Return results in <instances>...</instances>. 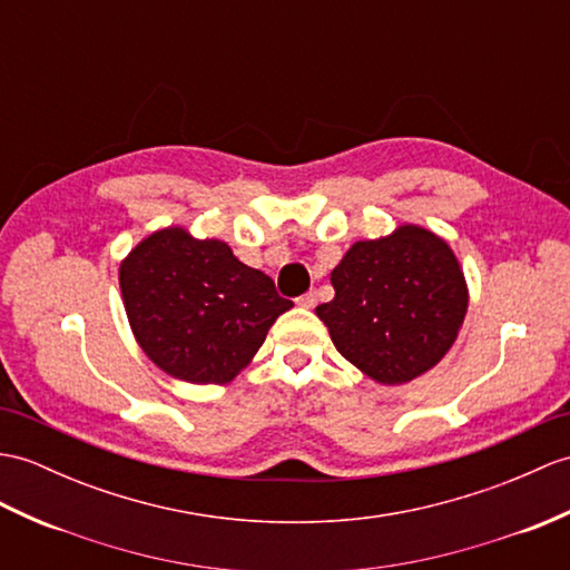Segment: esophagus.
<instances>
[{
    "label": "esophagus",
    "instance_id": "1",
    "mask_svg": "<svg viewBox=\"0 0 570 570\" xmlns=\"http://www.w3.org/2000/svg\"><path fill=\"white\" fill-rule=\"evenodd\" d=\"M315 303H317V294H315V291H308V294H303V296L298 298V306H303V308H315Z\"/></svg>",
    "mask_w": 570,
    "mask_h": 570
}]
</instances>
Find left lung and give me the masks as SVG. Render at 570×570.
<instances>
[{"label": "left lung", "instance_id": "obj_1", "mask_svg": "<svg viewBox=\"0 0 570 570\" xmlns=\"http://www.w3.org/2000/svg\"><path fill=\"white\" fill-rule=\"evenodd\" d=\"M330 282L335 298L315 308L317 317L337 352L383 386H401L440 364L469 308L454 249L413 223L354 243Z\"/></svg>", "mask_w": 570, "mask_h": 570}]
</instances>
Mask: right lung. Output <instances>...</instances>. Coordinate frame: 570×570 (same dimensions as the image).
I'll return each instance as SVG.
<instances>
[{
    "instance_id": "add662e5",
    "label": "right lung",
    "mask_w": 570,
    "mask_h": 570,
    "mask_svg": "<svg viewBox=\"0 0 570 570\" xmlns=\"http://www.w3.org/2000/svg\"><path fill=\"white\" fill-rule=\"evenodd\" d=\"M124 308L145 356L171 379L228 383L294 303L233 255L181 225L155 230L118 267Z\"/></svg>"
}]
</instances>
